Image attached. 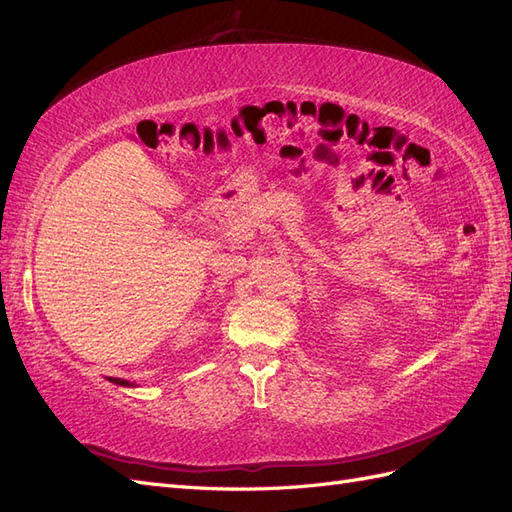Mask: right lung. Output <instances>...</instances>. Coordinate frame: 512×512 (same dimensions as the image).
Listing matches in <instances>:
<instances>
[{
  "instance_id": "add662e5",
  "label": "right lung",
  "mask_w": 512,
  "mask_h": 512,
  "mask_svg": "<svg viewBox=\"0 0 512 512\" xmlns=\"http://www.w3.org/2000/svg\"><path fill=\"white\" fill-rule=\"evenodd\" d=\"M111 382H113V384H119V386H136V384H132V382H128V380H121V378H111Z\"/></svg>"
}]
</instances>
